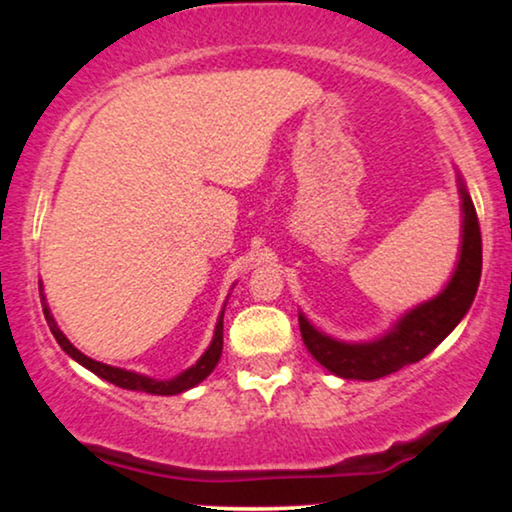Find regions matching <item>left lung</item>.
Wrapping results in <instances>:
<instances>
[{
    "instance_id": "left-lung-1",
    "label": "left lung",
    "mask_w": 512,
    "mask_h": 512,
    "mask_svg": "<svg viewBox=\"0 0 512 512\" xmlns=\"http://www.w3.org/2000/svg\"><path fill=\"white\" fill-rule=\"evenodd\" d=\"M457 188L461 200V242L459 258L445 289L424 303L403 312L389 331L373 340L347 342L319 331L303 312H298L303 342L314 359L328 373L342 380H380L410 363L431 354L471 310L482 272V240L478 216L468 186L457 170Z\"/></svg>"
}]
</instances>
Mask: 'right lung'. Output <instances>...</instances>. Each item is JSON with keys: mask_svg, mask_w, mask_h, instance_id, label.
<instances>
[{"mask_svg": "<svg viewBox=\"0 0 512 512\" xmlns=\"http://www.w3.org/2000/svg\"><path fill=\"white\" fill-rule=\"evenodd\" d=\"M39 296H41V307H44L46 324H48V328H51L53 338L58 340V345L65 349V352L72 356L76 363H81L83 368H88L90 373H95L97 377H102V380L116 384V387H121V389L144 391V394H156V396L184 394V391L198 387V384L205 380V377H209V373H212V370L216 368V363H219V359H221V352H223V312H226V305H223L219 319H216L212 342H209V347L205 349V354H202L200 359L195 361L191 368H186L184 373L174 375V377H170V380H156V377L135 373V370L107 366V363L95 361V359H90V356H86L83 352H79V349H76L72 342L67 340V335L60 331V326L55 324V319H53V314H51V307H48V303H46L44 284H41V282H39ZM226 303H228V300H226Z\"/></svg>", "mask_w": 512, "mask_h": 512, "instance_id": "obj_1", "label": "right lung"}]
</instances>
